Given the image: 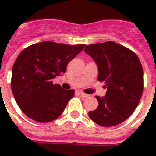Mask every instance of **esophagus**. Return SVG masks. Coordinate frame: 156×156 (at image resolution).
Segmentation results:
<instances>
[{
	"mask_svg": "<svg viewBox=\"0 0 156 156\" xmlns=\"http://www.w3.org/2000/svg\"><path fill=\"white\" fill-rule=\"evenodd\" d=\"M79 93H80V96H82L83 98H87L88 96H89L88 94H87L83 93V92H82V91H80Z\"/></svg>",
	"mask_w": 156,
	"mask_h": 156,
	"instance_id": "1",
	"label": "esophagus"
}]
</instances>
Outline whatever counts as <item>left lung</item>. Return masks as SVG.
I'll list each match as a JSON object with an SVG mask.
<instances>
[{
  "label": "left lung",
  "mask_w": 156,
  "mask_h": 156,
  "mask_svg": "<svg viewBox=\"0 0 156 156\" xmlns=\"http://www.w3.org/2000/svg\"><path fill=\"white\" fill-rule=\"evenodd\" d=\"M84 51L97 63L98 80L107 88L105 97L95 96L98 106L89 117L102 126L119 124L133 113L142 95L141 63L133 51L112 41L87 45Z\"/></svg>",
  "instance_id": "8db88e82"
}]
</instances>
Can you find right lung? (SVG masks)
<instances>
[{"mask_svg": "<svg viewBox=\"0 0 156 156\" xmlns=\"http://www.w3.org/2000/svg\"><path fill=\"white\" fill-rule=\"evenodd\" d=\"M84 47L48 41L19 54L12 67L11 86L16 103L30 119L49 122L61 115L75 90L53 84L52 79L65 73L67 65Z\"/></svg>", "mask_w": 156, "mask_h": 156, "instance_id": "1", "label": "right lung"}]
</instances>
